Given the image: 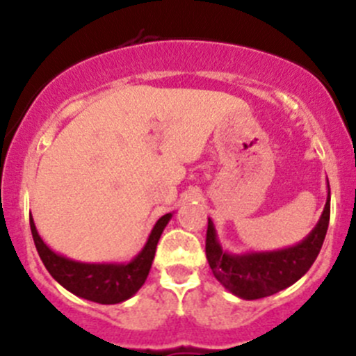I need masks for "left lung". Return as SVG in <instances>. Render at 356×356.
Listing matches in <instances>:
<instances>
[{"label":"left lung","mask_w":356,"mask_h":356,"mask_svg":"<svg viewBox=\"0 0 356 356\" xmlns=\"http://www.w3.org/2000/svg\"><path fill=\"white\" fill-rule=\"evenodd\" d=\"M331 214V190L315 228L293 247L248 254H229L219 243L214 222L209 218L205 257L216 280L243 300H259L291 286L312 267L324 243Z\"/></svg>","instance_id":"8db88e82"}]
</instances>
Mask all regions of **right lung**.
I'll return each instance as SVG.
<instances>
[{
  "label": "right lung",
  "mask_w": 356,
  "mask_h": 356,
  "mask_svg": "<svg viewBox=\"0 0 356 356\" xmlns=\"http://www.w3.org/2000/svg\"><path fill=\"white\" fill-rule=\"evenodd\" d=\"M171 218L173 214L170 212L157 219L144 248L130 262L89 264L56 254L39 236L32 216L31 232L42 264L61 286L80 298L102 303V305H115V303H122L131 298L145 283L154 255H156L157 241Z\"/></svg>",
  "instance_id": "right-lung-1"
}]
</instances>
